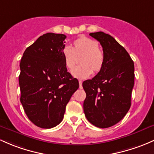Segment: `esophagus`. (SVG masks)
<instances>
[{
  "instance_id": "34e87169",
  "label": "esophagus",
  "mask_w": 154,
  "mask_h": 154,
  "mask_svg": "<svg viewBox=\"0 0 154 154\" xmlns=\"http://www.w3.org/2000/svg\"><path fill=\"white\" fill-rule=\"evenodd\" d=\"M82 82L81 81V80H79V85H80V88H82Z\"/></svg>"
}]
</instances>
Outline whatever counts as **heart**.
<instances>
[{
  "instance_id": "b5f03b06",
  "label": "heart",
  "mask_w": 154,
  "mask_h": 154,
  "mask_svg": "<svg viewBox=\"0 0 154 154\" xmlns=\"http://www.w3.org/2000/svg\"><path fill=\"white\" fill-rule=\"evenodd\" d=\"M66 67L69 70L74 69L77 57H80L81 66L75 68L72 75L78 79H86L92 72L98 73L103 69L105 62L103 51L99 48V44L93 39L82 36L73 42L72 47L65 46L62 51Z\"/></svg>"
}]
</instances>
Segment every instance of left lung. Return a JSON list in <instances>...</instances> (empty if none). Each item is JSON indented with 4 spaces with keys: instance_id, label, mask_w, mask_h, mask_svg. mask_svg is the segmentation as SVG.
I'll return each mask as SVG.
<instances>
[{
    "instance_id": "obj_1",
    "label": "left lung",
    "mask_w": 154,
    "mask_h": 154,
    "mask_svg": "<svg viewBox=\"0 0 154 154\" xmlns=\"http://www.w3.org/2000/svg\"><path fill=\"white\" fill-rule=\"evenodd\" d=\"M103 47V69L91 80L82 82L86 93L83 110L96 127L106 128L118 123L128 111L134 85V64L124 47L103 32L90 33Z\"/></svg>"
}]
</instances>
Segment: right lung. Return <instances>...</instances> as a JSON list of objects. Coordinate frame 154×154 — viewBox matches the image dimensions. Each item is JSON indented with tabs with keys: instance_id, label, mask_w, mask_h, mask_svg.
<instances>
[{
	"instance_id": "obj_1",
	"label": "right lung",
	"mask_w": 154,
	"mask_h": 154,
	"mask_svg": "<svg viewBox=\"0 0 154 154\" xmlns=\"http://www.w3.org/2000/svg\"><path fill=\"white\" fill-rule=\"evenodd\" d=\"M66 38L63 34H44L26 48L20 60V103L31 122L42 128L60 123L79 88L63 58Z\"/></svg>"
}]
</instances>
